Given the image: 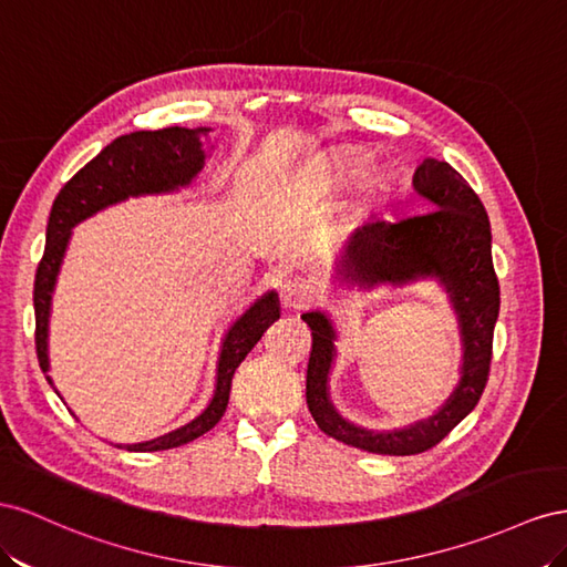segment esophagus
I'll return each instance as SVG.
<instances>
[{
	"label": "esophagus",
	"instance_id": "34e87169",
	"mask_svg": "<svg viewBox=\"0 0 567 567\" xmlns=\"http://www.w3.org/2000/svg\"><path fill=\"white\" fill-rule=\"evenodd\" d=\"M313 299V287L301 278H289L282 285V303L289 309H301Z\"/></svg>",
	"mask_w": 567,
	"mask_h": 567
}]
</instances>
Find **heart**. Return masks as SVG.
<instances>
[{"label": "heart", "instance_id": "obj_1", "mask_svg": "<svg viewBox=\"0 0 567 567\" xmlns=\"http://www.w3.org/2000/svg\"><path fill=\"white\" fill-rule=\"evenodd\" d=\"M365 166V156L363 154H344L342 158H337L332 168H330V183H344L349 177L359 175V171Z\"/></svg>", "mask_w": 567, "mask_h": 567}]
</instances>
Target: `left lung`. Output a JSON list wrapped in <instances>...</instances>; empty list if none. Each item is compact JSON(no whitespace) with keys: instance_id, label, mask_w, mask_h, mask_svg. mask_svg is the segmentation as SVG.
I'll return each instance as SVG.
<instances>
[{"instance_id":"left-lung-1","label":"left lung","mask_w":567,"mask_h":567,"mask_svg":"<svg viewBox=\"0 0 567 567\" xmlns=\"http://www.w3.org/2000/svg\"><path fill=\"white\" fill-rule=\"evenodd\" d=\"M413 189L427 202L420 214L396 220H368L355 228L337 264V278L349 287L406 285L440 280L458 316L463 363L456 390L430 417L373 432L349 423L330 401L334 328L322 311L303 313L311 328L306 370V403L318 427L337 442L384 456H413L440 444L471 413L484 392L498 318V280L492 264V228L484 206L463 175L446 161L425 158L413 173Z\"/></svg>"}]
</instances>
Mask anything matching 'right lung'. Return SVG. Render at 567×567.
<instances>
[{
    "instance_id": "1",
    "label": "right lung",
    "mask_w": 567,
    "mask_h": 567,
    "mask_svg": "<svg viewBox=\"0 0 567 567\" xmlns=\"http://www.w3.org/2000/svg\"><path fill=\"white\" fill-rule=\"evenodd\" d=\"M208 131L212 127L189 131V127L173 125L164 127V131H137L121 135L61 187L52 206L50 223H47V245L35 272V292H32V303H35V349L42 373L50 370L47 337H50L52 295L63 256H66L71 230L78 223L102 212V208L125 202L127 197L164 194L187 187L204 168L206 154L202 150L199 135H206ZM278 318L280 301L270 289L261 299H256L225 332L216 368V390L208 406L197 417L189 420L187 425L161 434L156 440L116 446L127 451H164L183 446L212 430L228 409L230 384L237 365L247 359L254 344ZM47 382L54 386L50 375H47Z\"/></svg>"
}]
</instances>
